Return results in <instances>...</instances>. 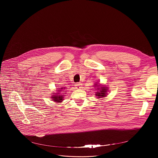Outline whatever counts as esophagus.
<instances>
[{
  "label": "esophagus",
  "instance_id": "obj_1",
  "mask_svg": "<svg viewBox=\"0 0 158 158\" xmlns=\"http://www.w3.org/2000/svg\"><path fill=\"white\" fill-rule=\"evenodd\" d=\"M82 85V84L81 82H77V83H76V84H75V86H76V88H81Z\"/></svg>",
  "mask_w": 158,
  "mask_h": 158
}]
</instances>
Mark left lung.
<instances>
[{
	"mask_svg": "<svg viewBox=\"0 0 158 158\" xmlns=\"http://www.w3.org/2000/svg\"><path fill=\"white\" fill-rule=\"evenodd\" d=\"M101 89L98 88V90L101 89V90H99L100 92H97V94H96V96H98V98H104V96H106V93L107 91H106L107 89H106V87H101Z\"/></svg>",
	"mask_w": 158,
	"mask_h": 158,
	"instance_id": "left-lung-1",
	"label": "left lung"
}]
</instances>
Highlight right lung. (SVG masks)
Returning a JSON list of instances; mask_svg holds the SVG:
<instances>
[{
  "mask_svg": "<svg viewBox=\"0 0 158 158\" xmlns=\"http://www.w3.org/2000/svg\"><path fill=\"white\" fill-rule=\"evenodd\" d=\"M61 89H64V88L61 87ZM59 91H61L60 90H59ZM58 94H59V93H58ZM52 96H53V97H52L53 99L52 100L57 102H60L63 100V96L62 95H56V96L52 95Z\"/></svg>",
  "mask_w": 158,
  "mask_h": 158,
  "instance_id": "right-lung-1",
  "label": "right lung"
}]
</instances>
